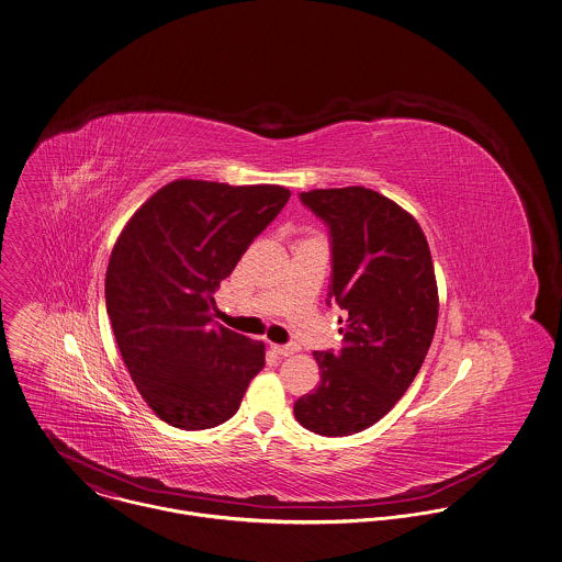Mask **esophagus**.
Returning a JSON list of instances; mask_svg holds the SVG:
<instances>
[{
	"mask_svg": "<svg viewBox=\"0 0 562 562\" xmlns=\"http://www.w3.org/2000/svg\"><path fill=\"white\" fill-rule=\"evenodd\" d=\"M271 351H273L276 356H280V358H289V356L297 353L300 347H297V345H271Z\"/></svg>",
	"mask_w": 562,
	"mask_h": 562,
	"instance_id": "34e87169",
	"label": "esophagus"
}]
</instances>
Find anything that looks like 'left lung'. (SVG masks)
<instances>
[{"label": "left lung", "instance_id": "left-lung-1", "mask_svg": "<svg viewBox=\"0 0 562 562\" xmlns=\"http://www.w3.org/2000/svg\"><path fill=\"white\" fill-rule=\"evenodd\" d=\"M300 200L329 228L327 306L345 312V325L340 351H314L321 383L293 412L312 434L353 436L396 405L427 358L434 260L418 222L373 189H312Z\"/></svg>", "mask_w": 562, "mask_h": 562}]
</instances>
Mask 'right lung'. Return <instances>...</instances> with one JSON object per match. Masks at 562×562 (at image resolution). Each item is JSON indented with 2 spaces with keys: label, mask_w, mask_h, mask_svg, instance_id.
I'll list each match as a JSON object with an SVG mask.
<instances>
[{
  "label": "right lung",
  "mask_w": 562,
  "mask_h": 562,
  "mask_svg": "<svg viewBox=\"0 0 562 562\" xmlns=\"http://www.w3.org/2000/svg\"><path fill=\"white\" fill-rule=\"evenodd\" d=\"M291 191L181 179L148 198L119 237L105 304L128 374L148 407L186 431L233 418L265 345L213 321V293Z\"/></svg>",
  "instance_id": "obj_1"
}]
</instances>
